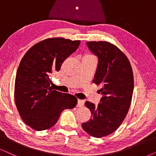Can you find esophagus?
<instances>
[{
  "label": "esophagus",
  "instance_id": "34e87169",
  "mask_svg": "<svg viewBox=\"0 0 156 156\" xmlns=\"http://www.w3.org/2000/svg\"><path fill=\"white\" fill-rule=\"evenodd\" d=\"M84 105V101L82 100L78 99V103H77V107H82Z\"/></svg>",
  "mask_w": 156,
  "mask_h": 156
}]
</instances>
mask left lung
<instances>
[{
	"label": "left lung",
	"instance_id": "obj_1",
	"mask_svg": "<svg viewBox=\"0 0 156 156\" xmlns=\"http://www.w3.org/2000/svg\"><path fill=\"white\" fill-rule=\"evenodd\" d=\"M86 44L98 58L93 82L102 86L99 92L103 97L98 106L89 101L85 103L93 116L82 128L90 136L101 138L117 130L125 119L133 93V73L129 60L115 45L107 41Z\"/></svg>",
	"mask_w": 156,
	"mask_h": 156
}]
</instances>
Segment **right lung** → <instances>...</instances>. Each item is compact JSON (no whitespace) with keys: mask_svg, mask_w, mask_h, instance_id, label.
<instances>
[{"mask_svg":"<svg viewBox=\"0 0 156 156\" xmlns=\"http://www.w3.org/2000/svg\"><path fill=\"white\" fill-rule=\"evenodd\" d=\"M80 43L63 38L45 39L33 45L20 61L15 80V103L22 120L33 130L51 128L63 110L77 105L74 95L51 88L49 77L59 71Z\"/></svg>","mask_w":156,"mask_h":156,"instance_id":"right-lung-1","label":"right lung"}]
</instances>
